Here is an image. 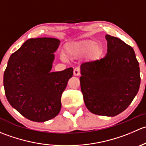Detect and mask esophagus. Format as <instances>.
<instances>
[{
    "label": "esophagus",
    "instance_id": "34e87169",
    "mask_svg": "<svg viewBox=\"0 0 146 146\" xmlns=\"http://www.w3.org/2000/svg\"><path fill=\"white\" fill-rule=\"evenodd\" d=\"M80 68H76L74 69V70H73V75H74L75 76H80Z\"/></svg>",
    "mask_w": 146,
    "mask_h": 146
}]
</instances>
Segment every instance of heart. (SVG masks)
Masks as SVG:
<instances>
[{"instance_id": "obj_1", "label": "heart", "mask_w": 146, "mask_h": 146, "mask_svg": "<svg viewBox=\"0 0 146 146\" xmlns=\"http://www.w3.org/2000/svg\"><path fill=\"white\" fill-rule=\"evenodd\" d=\"M92 49V58H97L102 55L103 48L101 45L97 44L95 41L88 40L74 42L68 44L66 48L68 57L70 58H78L86 56ZM64 59V58H63Z\"/></svg>"}]
</instances>
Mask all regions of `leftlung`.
<instances>
[{"label":"left lung","instance_id":"8db88e82","mask_svg":"<svg viewBox=\"0 0 146 146\" xmlns=\"http://www.w3.org/2000/svg\"><path fill=\"white\" fill-rule=\"evenodd\" d=\"M105 39V56L80 66V88L90 112L114 117L124 111L138 93L140 68L131 46L109 35Z\"/></svg>","mask_w":146,"mask_h":146}]
</instances>
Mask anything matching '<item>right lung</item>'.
I'll return each mask as SVG.
<instances>
[{
    "label": "right lung",
    "instance_id": "obj_1",
    "mask_svg": "<svg viewBox=\"0 0 146 146\" xmlns=\"http://www.w3.org/2000/svg\"><path fill=\"white\" fill-rule=\"evenodd\" d=\"M60 42L51 37L28 39L12 54L4 72L8 102L33 121L44 122L58 115L61 95L73 76V68L51 71Z\"/></svg>",
    "mask_w": 146,
    "mask_h": 146
}]
</instances>
